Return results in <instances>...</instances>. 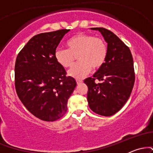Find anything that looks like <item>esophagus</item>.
<instances>
[{"instance_id":"obj_1","label":"esophagus","mask_w":153,"mask_h":153,"mask_svg":"<svg viewBox=\"0 0 153 153\" xmlns=\"http://www.w3.org/2000/svg\"><path fill=\"white\" fill-rule=\"evenodd\" d=\"M76 82H77V85H79V84H81L82 82V80H76Z\"/></svg>"}]
</instances>
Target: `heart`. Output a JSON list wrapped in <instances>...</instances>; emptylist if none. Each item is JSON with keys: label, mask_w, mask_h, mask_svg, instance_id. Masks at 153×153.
<instances>
[{"label": "heart", "mask_w": 153, "mask_h": 153, "mask_svg": "<svg viewBox=\"0 0 153 153\" xmlns=\"http://www.w3.org/2000/svg\"><path fill=\"white\" fill-rule=\"evenodd\" d=\"M68 50L58 49L55 51L57 62L65 68H71L78 55L79 62L68 71L72 78L80 79L91 71L99 69L107 56V47L103 40L90 34L79 33L67 41Z\"/></svg>", "instance_id": "obj_1"}]
</instances>
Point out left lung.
<instances>
[{"label":"left lung","instance_id":"8db88e82","mask_svg":"<svg viewBox=\"0 0 153 153\" xmlns=\"http://www.w3.org/2000/svg\"><path fill=\"white\" fill-rule=\"evenodd\" d=\"M99 31L107 43L105 62L84 82L88 88L89 107L97 114L109 117L119 111L130 96L134 83L132 55L127 45L113 32L104 28H91ZM95 79H99L96 84Z\"/></svg>","mask_w":153,"mask_h":153}]
</instances>
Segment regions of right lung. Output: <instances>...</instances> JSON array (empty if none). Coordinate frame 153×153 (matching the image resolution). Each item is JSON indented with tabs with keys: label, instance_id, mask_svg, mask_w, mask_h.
<instances>
[{
	"label": "right lung",
	"instance_id": "obj_1",
	"mask_svg": "<svg viewBox=\"0 0 153 153\" xmlns=\"http://www.w3.org/2000/svg\"><path fill=\"white\" fill-rule=\"evenodd\" d=\"M70 29L33 36L21 50L15 64V87L19 99L31 114L46 122L66 113L76 81L66 76L57 62L56 48Z\"/></svg>",
	"mask_w": 153,
	"mask_h": 153
}]
</instances>
